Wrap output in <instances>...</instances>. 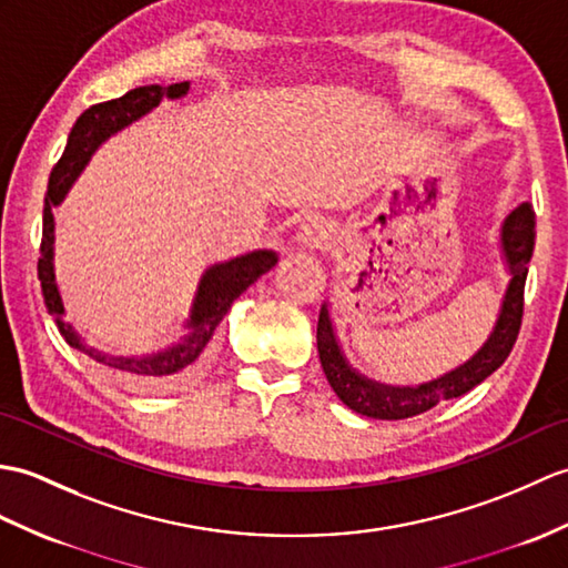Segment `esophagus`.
<instances>
[{
    "label": "esophagus",
    "instance_id": "esophagus-1",
    "mask_svg": "<svg viewBox=\"0 0 568 568\" xmlns=\"http://www.w3.org/2000/svg\"><path fill=\"white\" fill-rule=\"evenodd\" d=\"M295 242L305 248H322L328 242V227L322 220L310 217L297 227Z\"/></svg>",
    "mask_w": 568,
    "mask_h": 568
}]
</instances>
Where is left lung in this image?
I'll return each mask as SVG.
<instances>
[{
	"mask_svg": "<svg viewBox=\"0 0 568 568\" xmlns=\"http://www.w3.org/2000/svg\"><path fill=\"white\" fill-rule=\"evenodd\" d=\"M500 252H504L510 281L504 302H500L494 332L465 365L440 375L438 379L424 382V385L392 387L379 385V382L355 373L344 358V351H341L334 334L332 316H328V307L324 305L320 312V324H316V348H320L324 375L328 385L334 387L336 397L361 416L399 420L424 414L443 399L463 397V394H467L479 382L496 373L506 363L513 346H516L523 324L527 266H530L535 252V210L530 203L518 205L510 215H506L504 224H500Z\"/></svg>",
	"mask_w": 568,
	"mask_h": 568,
	"instance_id": "1",
	"label": "left lung"
}]
</instances>
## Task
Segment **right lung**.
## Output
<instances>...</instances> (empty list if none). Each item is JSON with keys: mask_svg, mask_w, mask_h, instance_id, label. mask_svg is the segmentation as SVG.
I'll return each instance as SVG.
<instances>
[{"mask_svg": "<svg viewBox=\"0 0 568 568\" xmlns=\"http://www.w3.org/2000/svg\"><path fill=\"white\" fill-rule=\"evenodd\" d=\"M189 89V82L169 87H138L133 91H128L121 99L103 101L87 109L77 118L72 133L68 138V148H64L60 162L50 171L43 207V240L41 258H38V281H41L45 307L55 316L60 334L72 348L89 355V358L99 363L103 371L121 375L130 385L148 392H164L189 385L191 379L203 373V367L210 361V351H213L215 332L222 324L224 314L230 312L232 302L240 297L248 285L256 283L263 273H268L275 263H278V254L268 252V248H258V252L210 266L203 273L201 285H197L191 320L186 324L189 334L183 336L179 344L148 355H111L87 346L82 336L74 332V326L64 320L62 297L55 281V263H52V256H55V248H52V244H55V217H52V207L64 201V195L72 189L79 171L87 166L91 154L97 152L101 142L115 135L118 130L135 123L138 118L148 115L162 103V99L186 97Z\"/></svg>", "mask_w": 568, "mask_h": 568, "instance_id": "right-lung-1", "label": "right lung"}]
</instances>
